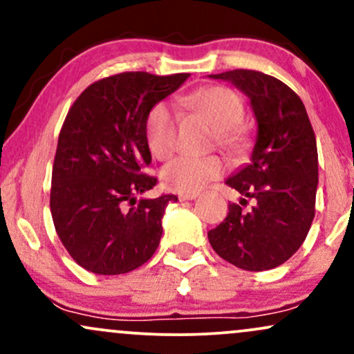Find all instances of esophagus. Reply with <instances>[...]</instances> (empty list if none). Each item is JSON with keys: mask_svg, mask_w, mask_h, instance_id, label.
<instances>
[{"mask_svg": "<svg viewBox=\"0 0 354 354\" xmlns=\"http://www.w3.org/2000/svg\"><path fill=\"white\" fill-rule=\"evenodd\" d=\"M178 198H180V201L194 200V198H198V193H180L178 194Z\"/></svg>", "mask_w": 354, "mask_h": 354, "instance_id": "1", "label": "esophagus"}]
</instances>
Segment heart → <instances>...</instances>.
Masks as SVG:
<instances>
[{
	"instance_id": "obj_1",
	"label": "heart",
	"mask_w": 354,
	"mask_h": 354,
	"mask_svg": "<svg viewBox=\"0 0 354 354\" xmlns=\"http://www.w3.org/2000/svg\"><path fill=\"white\" fill-rule=\"evenodd\" d=\"M188 111L201 115L216 128V143L230 153H243L248 135L241 126L245 116L243 101L226 86H205L181 98ZM180 115L166 101L153 104L145 118V141L154 156L169 158L176 148ZM226 171V161L218 154L209 156H178L161 171L165 186L176 193H198L209 181L218 180Z\"/></svg>"
}]
</instances>
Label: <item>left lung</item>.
I'll use <instances>...</instances> for the list:
<instances>
[{
    "label": "left lung",
    "instance_id": "obj_1",
    "mask_svg": "<svg viewBox=\"0 0 354 354\" xmlns=\"http://www.w3.org/2000/svg\"><path fill=\"white\" fill-rule=\"evenodd\" d=\"M209 78L231 81L251 100L258 136L251 163L226 180L253 198L246 211L230 203L228 214L208 231L209 245L231 265L246 271L271 270L293 256L315 218L318 149L303 101L274 76L233 70ZM243 203H248L243 198Z\"/></svg>",
    "mask_w": 354,
    "mask_h": 354
}]
</instances>
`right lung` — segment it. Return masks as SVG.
Masks as SVG:
<instances>
[{
	"instance_id": "obj_1",
	"label": "right lung",
	"mask_w": 354,
	"mask_h": 354,
	"mask_svg": "<svg viewBox=\"0 0 354 354\" xmlns=\"http://www.w3.org/2000/svg\"><path fill=\"white\" fill-rule=\"evenodd\" d=\"M188 73H118L84 89L61 126L50 208L70 256L96 274L129 273L160 245L161 218L174 194L140 200L158 180L145 171L151 153L145 118Z\"/></svg>"
}]
</instances>
